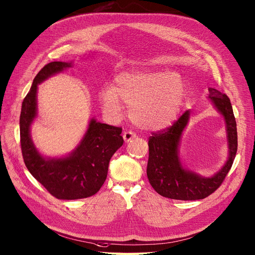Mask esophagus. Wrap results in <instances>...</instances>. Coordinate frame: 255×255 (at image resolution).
<instances>
[{"instance_id": "obj_1", "label": "esophagus", "mask_w": 255, "mask_h": 255, "mask_svg": "<svg viewBox=\"0 0 255 255\" xmlns=\"http://www.w3.org/2000/svg\"><path fill=\"white\" fill-rule=\"evenodd\" d=\"M135 137H136L135 133H133V132H132V131H126V132H124V134H123V138H124V140L126 142L130 141L131 139H133Z\"/></svg>"}]
</instances>
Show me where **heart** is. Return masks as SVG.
Instances as JSON below:
<instances>
[{
	"label": "heart",
	"instance_id": "b5f03b06",
	"mask_svg": "<svg viewBox=\"0 0 255 255\" xmlns=\"http://www.w3.org/2000/svg\"><path fill=\"white\" fill-rule=\"evenodd\" d=\"M110 116L121 115V102L130 106V118L143 129L170 126L178 117L186 97L182 77L170 72L130 71L118 75L113 87L99 94Z\"/></svg>",
	"mask_w": 255,
	"mask_h": 255
}]
</instances>
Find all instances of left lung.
<instances>
[{
	"label": "left lung",
	"mask_w": 255,
	"mask_h": 255,
	"mask_svg": "<svg viewBox=\"0 0 255 255\" xmlns=\"http://www.w3.org/2000/svg\"><path fill=\"white\" fill-rule=\"evenodd\" d=\"M208 98L223 116L228 141V159L212 177H203L183 168L179 157V142L189 123L191 112H186L175 123L149 137L147 176L159 195L175 200H199L213 194L224 181L238 150L237 122L229 98L216 88H208Z\"/></svg>",
	"instance_id": "obj_1"
}]
</instances>
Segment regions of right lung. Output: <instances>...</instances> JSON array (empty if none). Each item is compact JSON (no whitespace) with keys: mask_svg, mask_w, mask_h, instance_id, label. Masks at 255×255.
<instances>
[{"mask_svg":"<svg viewBox=\"0 0 255 255\" xmlns=\"http://www.w3.org/2000/svg\"><path fill=\"white\" fill-rule=\"evenodd\" d=\"M72 62L46 64L33 80L21 104L19 117L20 147L31 175L55 198L76 200L95 195L106 180L110 158L124 142L122 128L91 119L79 145L60 158L43 157L32 141L30 128L37 115V86L49 77L71 68Z\"/></svg>","mask_w":255,"mask_h":255,"instance_id":"obj_1","label":"right lung"}]
</instances>
